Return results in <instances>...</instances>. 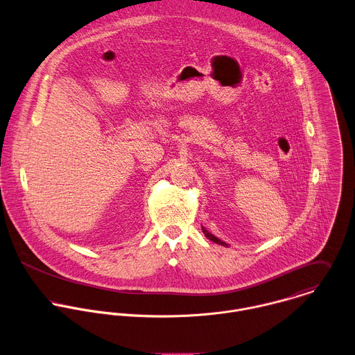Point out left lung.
Wrapping results in <instances>:
<instances>
[{
	"label": "left lung",
	"instance_id": "1",
	"mask_svg": "<svg viewBox=\"0 0 355 355\" xmlns=\"http://www.w3.org/2000/svg\"><path fill=\"white\" fill-rule=\"evenodd\" d=\"M202 230H203V234H205V235H206V238H209V239H210V241H213V242H216V243H218V245H223V246H227V243H225V242H223V241H220V239H218V238H216V236H214V235H211V234H210V232H209V231H206V230H205V228H202Z\"/></svg>",
	"mask_w": 355,
	"mask_h": 355
}]
</instances>
